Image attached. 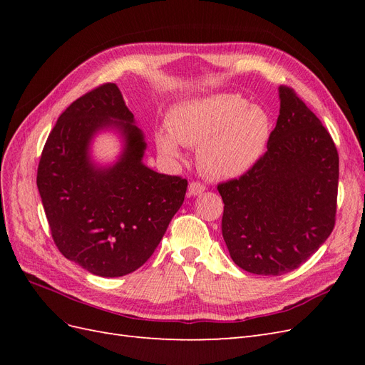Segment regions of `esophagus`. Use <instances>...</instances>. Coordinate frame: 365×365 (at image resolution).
Returning a JSON list of instances; mask_svg holds the SVG:
<instances>
[{
  "mask_svg": "<svg viewBox=\"0 0 365 365\" xmlns=\"http://www.w3.org/2000/svg\"><path fill=\"white\" fill-rule=\"evenodd\" d=\"M202 192H205V185L202 182L192 181L189 184V195L190 196H197V195H201Z\"/></svg>",
  "mask_w": 365,
  "mask_h": 365,
  "instance_id": "obj_1",
  "label": "esophagus"
}]
</instances>
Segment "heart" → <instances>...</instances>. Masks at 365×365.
Instances as JSON below:
<instances>
[{
  "mask_svg": "<svg viewBox=\"0 0 365 365\" xmlns=\"http://www.w3.org/2000/svg\"><path fill=\"white\" fill-rule=\"evenodd\" d=\"M271 128L264 108L248 105L240 94H213L176 106L169 115L170 132H158L157 146L165 157H180V143L197 148L202 173L230 180L260 160Z\"/></svg>",
  "mask_w": 365,
  "mask_h": 365,
  "instance_id": "b5f03b06",
  "label": "heart"
}]
</instances>
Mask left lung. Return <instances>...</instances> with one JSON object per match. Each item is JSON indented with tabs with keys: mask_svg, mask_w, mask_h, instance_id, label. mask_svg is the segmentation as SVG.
Segmentation results:
<instances>
[{
	"mask_svg": "<svg viewBox=\"0 0 365 365\" xmlns=\"http://www.w3.org/2000/svg\"><path fill=\"white\" fill-rule=\"evenodd\" d=\"M267 152L239 178L217 184L222 236L239 268L282 275L304 263L335 227L339 158L319 118L289 86Z\"/></svg>",
	"mask_w": 365,
	"mask_h": 365,
	"instance_id": "8db88e82",
	"label": "left lung"
}]
</instances>
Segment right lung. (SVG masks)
Here are the masks:
<instances>
[{
    "instance_id": "right-lung-1",
    "label": "right lung",
    "mask_w": 365,
    "mask_h": 365,
    "mask_svg": "<svg viewBox=\"0 0 365 365\" xmlns=\"http://www.w3.org/2000/svg\"><path fill=\"white\" fill-rule=\"evenodd\" d=\"M115 127L125 150L111 168L87 155L97 130ZM146 143L115 83H103L59 115L42 149L36 184L51 237L68 260L121 277L152 256L184 202L187 180L143 164Z\"/></svg>"
}]
</instances>
